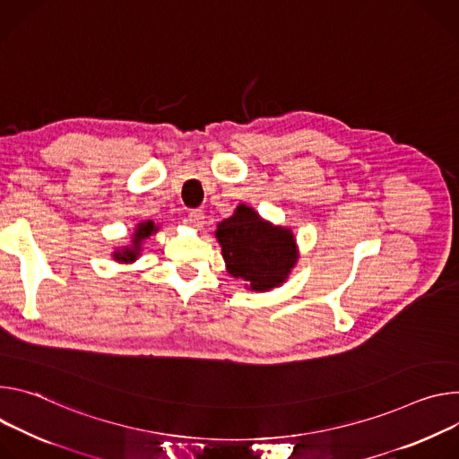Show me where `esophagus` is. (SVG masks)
<instances>
[{"mask_svg":"<svg viewBox=\"0 0 459 459\" xmlns=\"http://www.w3.org/2000/svg\"><path fill=\"white\" fill-rule=\"evenodd\" d=\"M187 219H189V224H191V226L200 228V226L204 224V212H202V210H191L189 215H187Z\"/></svg>","mask_w":459,"mask_h":459,"instance_id":"1","label":"esophagus"}]
</instances>
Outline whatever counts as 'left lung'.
<instances>
[{
	"label": "left lung",
	"mask_w": 459,
	"mask_h": 459,
	"mask_svg": "<svg viewBox=\"0 0 459 459\" xmlns=\"http://www.w3.org/2000/svg\"><path fill=\"white\" fill-rule=\"evenodd\" d=\"M217 238L228 273L255 291L284 282L297 261L291 231L263 222L247 206H238L233 217L219 224Z\"/></svg>",
	"instance_id": "1"
}]
</instances>
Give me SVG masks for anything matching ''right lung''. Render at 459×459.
I'll list each match as a JSON object with an SVG mask.
<instances>
[{
  "mask_svg": "<svg viewBox=\"0 0 459 459\" xmlns=\"http://www.w3.org/2000/svg\"><path fill=\"white\" fill-rule=\"evenodd\" d=\"M152 231H157L155 224H152L151 221L142 222V224L136 228V231H134V237H133V247H127V249H124V251H118L117 255H115V259L124 261V263L134 261V259H136V255H138V251H140V242H142V238L149 237Z\"/></svg>",
  "mask_w": 459,
  "mask_h": 459,
  "instance_id": "obj_1",
  "label": "right lung"
}]
</instances>
